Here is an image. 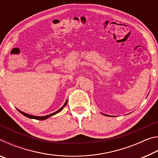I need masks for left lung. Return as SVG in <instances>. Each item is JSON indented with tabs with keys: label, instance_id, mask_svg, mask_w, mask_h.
Returning <instances> with one entry per match:
<instances>
[{
	"label": "left lung",
	"instance_id": "1",
	"mask_svg": "<svg viewBox=\"0 0 158 158\" xmlns=\"http://www.w3.org/2000/svg\"><path fill=\"white\" fill-rule=\"evenodd\" d=\"M103 115H105V116H108V115H106V114H102Z\"/></svg>",
	"mask_w": 158,
	"mask_h": 158
}]
</instances>
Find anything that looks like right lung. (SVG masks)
<instances>
[{"label":"right lung","instance_id":"1","mask_svg":"<svg viewBox=\"0 0 158 158\" xmlns=\"http://www.w3.org/2000/svg\"><path fill=\"white\" fill-rule=\"evenodd\" d=\"M67 103H68V100L65 101V104H64V105H63V106L62 107H61L60 109H58V111L53 112V113L51 114L47 115V116H33V115H30V114H28L25 113V112L21 111V110H19V109H18L17 108V110H18L20 112V113H21V114H23V116H26V117L29 118H33V119H36V120H45V119H47L48 118H49V117H51V116H53V115H55V114H58V113H59V112H60L61 110H62V109H63L64 107H65V106L67 105Z\"/></svg>","mask_w":158,"mask_h":158}]
</instances>
